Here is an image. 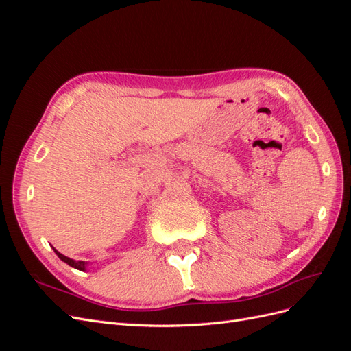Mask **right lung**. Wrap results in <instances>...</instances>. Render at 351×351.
<instances>
[{
  "instance_id": "right-lung-1",
  "label": "right lung",
  "mask_w": 351,
  "mask_h": 351,
  "mask_svg": "<svg viewBox=\"0 0 351 351\" xmlns=\"http://www.w3.org/2000/svg\"><path fill=\"white\" fill-rule=\"evenodd\" d=\"M54 252L57 253V256H58L62 262H66L67 265H70V267L76 268V269H80V271H84V269H86V265H88V263H84L83 261H74V259H70V258L64 256V254H61L60 252H57L56 249H54Z\"/></svg>"
}]
</instances>
